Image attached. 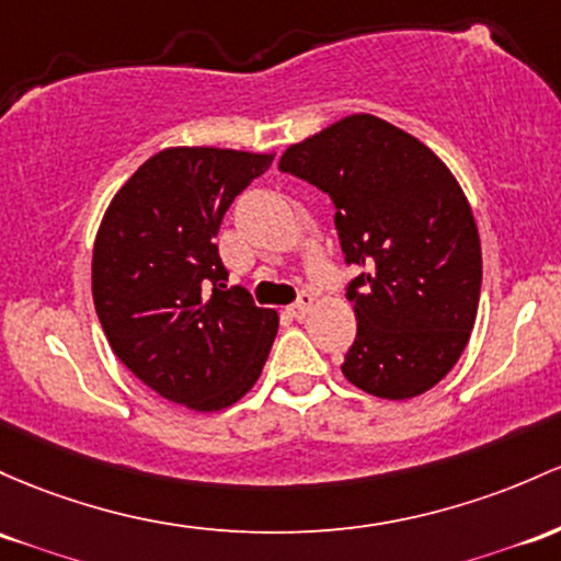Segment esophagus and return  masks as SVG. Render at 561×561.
<instances>
[{
  "label": "esophagus",
  "mask_w": 561,
  "mask_h": 561,
  "mask_svg": "<svg viewBox=\"0 0 561 561\" xmlns=\"http://www.w3.org/2000/svg\"><path fill=\"white\" fill-rule=\"evenodd\" d=\"M311 306H313V295L311 293H300V298L295 300V304L287 311H290L295 319H304V317H309Z\"/></svg>",
  "instance_id": "esophagus-1"
}]
</instances>
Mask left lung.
<instances>
[{"mask_svg":"<svg viewBox=\"0 0 561 561\" xmlns=\"http://www.w3.org/2000/svg\"><path fill=\"white\" fill-rule=\"evenodd\" d=\"M279 170L330 194L356 337L341 370L380 399L434 389L469 343L482 248L463 188L428 146L373 114L293 144Z\"/></svg>","mask_w":561,"mask_h":561,"instance_id":"8db88e82","label":"left lung"}]
</instances>
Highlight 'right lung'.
Returning <instances> with one entry per match:
<instances>
[{
    "label": "right lung",
    "mask_w": 561,
    "mask_h": 561,
    "mask_svg": "<svg viewBox=\"0 0 561 561\" xmlns=\"http://www.w3.org/2000/svg\"><path fill=\"white\" fill-rule=\"evenodd\" d=\"M274 153L178 146L133 172L98 229L92 300L135 378L196 412L231 408L261 378L279 313L226 287L220 220Z\"/></svg>",
    "instance_id": "right-lung-1"
}]
</instances>
